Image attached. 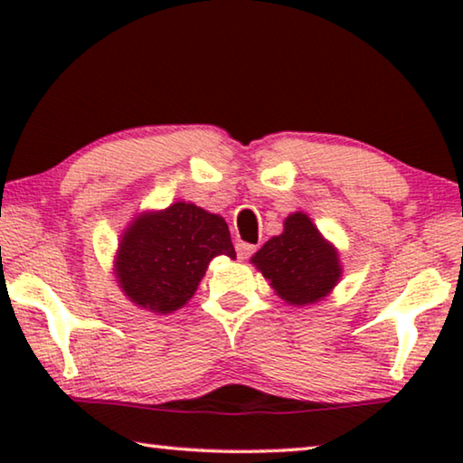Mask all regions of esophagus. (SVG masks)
<instances>
[{"mask_svg":"<svg viewBox=\"0 0 463 463\" xmlns=\"http://www.w3.org/2000/svg\"><path fill=\"white\" fill-rule=\"evenodd\" d=\"M234 249H237V257L241 261L249 260V257L255 253V245H250V242H245V241H239L237 245H234Z\"/></svg>","mask_w":463,"mask_h":463,"instance_id":"obj_1","label":"esophagus"}]
</instances>
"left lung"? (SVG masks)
I'll return each mask as SVG.
<instances>
[{"label": "left lung", "instance_id": "1", "mask_svg": "<svg viewBox=\"0 0 463 463\" xmlns=\"http://www.w3.org/2000/svg\"><path fill=\"white\" fill-rule=\"evenodd\" d=\"M276 294L292 307L323 300L341 279L339 253L304 213L289 214L284 232L250 257Z\"/></svg>", "mask_w": 463, "mask_h": 463}]
</instances>
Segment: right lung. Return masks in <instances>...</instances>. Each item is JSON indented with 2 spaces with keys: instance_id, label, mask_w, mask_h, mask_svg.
<instances>
[{
  "instance_id": "1",
  "label": "right lung",
  "mask_w": 463,
  "mask_h": 463,
  "mask_svg": "<svg viewBox=\"0 0 463 463\" xmlns=\"http://www.w3.org/2000/svg\"><path fill=\"white\" fill-rule=\"evenodd\" d=\"M216 255L237 257L224 218L195 203L175 202L130 222L120 239L114 273L130 302L169 315L195 294Z\"/></svg>"
}]
</instances>
